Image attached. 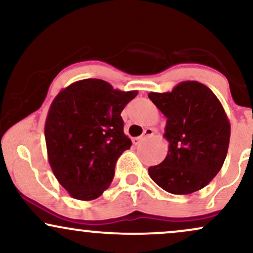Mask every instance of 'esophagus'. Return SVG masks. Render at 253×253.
<instances>
[{"label":"esophagus","mask_w":253,"mask_h":253,"mask_svg":"<svg viewBox=\"0 0 253 253\" xmlns=\"http://www.w3.org/2000/svg\"><path fill=\"white\" fill-rule=\"evenodd\" d=\"M153 134H155V130H153L152 128H146V129L144 130L143 135H141V136H136V138H133L132 141H133V144L136 145V144L139 143V141L141 140V139L145 138V136H152Z\"/></svg>","instance_id":"34e87169"}]
</instances>
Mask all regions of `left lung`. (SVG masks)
I'll use <instances>...</instances> for the list:
<instances>
[{"instance_id": "obj_1", "label": "left lung", "mask_w": 253, "mask_h": 253, "mask_svg": "<svg viewBox=\"0 0 253 253\" xmlns=\"http://www.w3.org/2000/svg\"><path fill=\"white\" fill-rule=\"evenodd\" d=\"M150 100L167 117L164 138L169 151L149 175L162 189L187 195L210 183L227 156L231 125L221 102L196 81H184L172 91L150 92Z\"/></svg>"}]
</instances>
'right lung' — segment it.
<instances>
[{"label":"right lung","mask_w":253,"mask_h":253,"mask_svg":"<svg viewBox=\"0 0 253 253\" xmlns=\"http://www.w3.org/2000/svg\"><path fill=\"white\" fill-rule=\"evenodd\" d=\"M136 95L88 78L54 97L45 123L46 149L54 176L71 197L95 200L110 185L118 158L132 145L121 112Z\"/></svg>","instance_id":"right-lung-1"}]
</instances>
